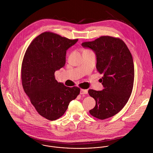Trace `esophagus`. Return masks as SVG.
<instances>
[{"instance_id": "1", "label": "esophagus", "mask_w": 153, "mask_h": 153, "mask_svg": "<svg viewBox=\"0 0 153 153\" xmlns=\"http://www.w3.org/2000/svg\"><path fill=\"white\" fill-rule=\"evenodd\" d=\"M88 93V91L87 89H81L80 91V94H87Z\"/></svg>"}]
</instances>
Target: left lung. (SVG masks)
<instances>
[{"mask_svg": "<svg viewBox=\"0 0 153 153\" xmlns=\"http://www.w3.org/2000/svg\"><path fill=\"white\" fill-rule=\"evenodd\" d=\"M82 46L95 52L97 69L103 75L102 91L88 90L96 102L89 113L100 120L113 117L124 108L131 96L134 80L131 52L122 39L109 36L83 42Z\"/></svg>", "mask_w": 153, "mask_h": 153, "instance_id": "1", "label": "left lung"}]
</instances>
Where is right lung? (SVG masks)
Listing matches in <instances>:
<instances>
[{"label":"right lung","mask_w":153,"mask_h":153,"mask_svg":"<svg viewBox=\"0 0 153 153\" xmlns=\"http://www.w3.org/2000/svg\"><path fill=\"white\" fill-rule=\"evenodd\" d=\"M45 32L27 48L21 67L25 92L39 115L53 121L65 112L69 102L80 93L77 87H68L55 79V72L65 64L66 50L78 41Z\"/></svg>","instance_id":"obj_1"}]
</instances>
